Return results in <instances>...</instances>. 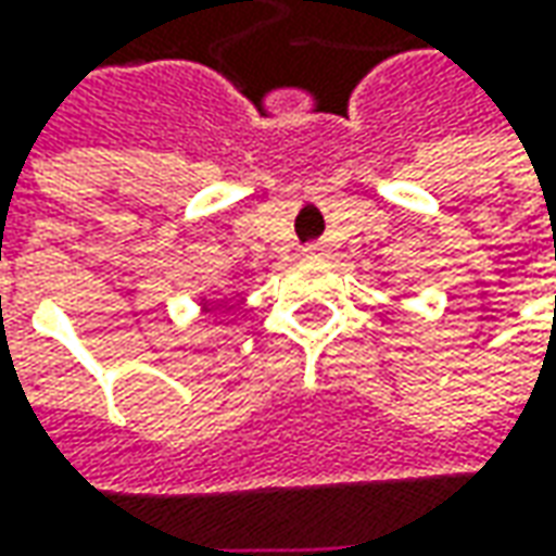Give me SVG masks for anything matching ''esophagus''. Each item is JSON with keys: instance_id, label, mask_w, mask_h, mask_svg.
Wrapping results in <instances>:
<instances>
[{"instance_id": "1", "label": "esophagus", "mask_w": 556, "mask_h": 556, "mask_svg": "<svg viewBox=\"0 0 556 556\" xmlns=\"http://www.w3.org/2000/svg\"><path fill=\"white\" fill-rule=\"evenodd\" d=\"M303 253H306L309 260H318V256H328V247L321 244V241H312V244L303 247Z\"/></svg>"}]
</instances>
